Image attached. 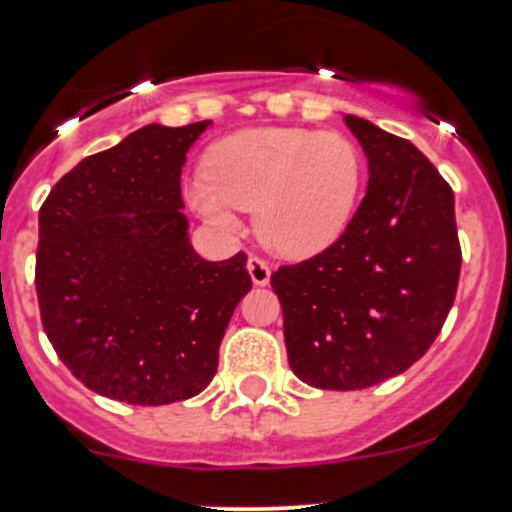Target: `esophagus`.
<instances>
[{
    "mask_svg": "<svg viewBox=\"0 0 512 512\" xmlns=\"http://www.w3.org/2000/svg\"><path fill=\"white\" fill-rule=\"evenodd\" d=\"M247 272H250V277H252V282H255V285L262 287V285H267V282H270V265H267L262 257L252 255L250 260H247Z\"/></svg>",
    "mask_w": 512,
    "mask_h": 512,
    "instance_id": "esophagus-1",
    "label": "esophagus"
}]
</instances>
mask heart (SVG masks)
I'll use <instances>...</instances> for the list:
<instances>
[{
  "instance_id": "1",
  "label": "heart",
  "mask_w": 512,
  "mask_h": 512,
  "mask_svg": "<svg viewBox=\"0 0 512 512\" xmlns=\"http://www.w3.org/2000/svg\"><path fill=\"white\" fill-rule=\"evenodd\" d=\"M361 153L342 133L247 128L210 148L188 185L198 213L237 230V208H257V230L285 255H314L347 227L361 188Z\"/></svg>"
}]
</instances>
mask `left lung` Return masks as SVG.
I'll list each match as a JSON object with an SVG mask.
<instances>
[{"instance_id":"left-lung-1","label":"left lung","mask_w":512,"mask_h":512,"mask_svg":"<svg viewBox=\"0 0 512 512\" xmlns=\"http://www.w3.org/2000/svg\"><path fill=\"white\" fill-rule=\"evenodd\" d=\"M344 123L369 158V190L332 245L270 277L289 366L332 391L381 384L421 359L461 275L453 190L436 165L364 118Z\"/></svg>"}]
</instances>
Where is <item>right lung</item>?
<instances>
[{
    "label": "right lung",
    "instance_id": "1",
    "mask_svg": "<svg viewBox=\"0 0 512 512\" xmlns=\"http://www.w3.org/2000/svg\"><path fill=\"white\" fill-rule=\"evenodd\" d=\"M205 128L143 126L81 160L39 210L44 332L66 369L113 401L163 406L200 394L252 289L245 252L203 260L180 213V170Z\"/></svg>",
    "mask_w": 512,
    "mask_h": 512
}]
</instances>
